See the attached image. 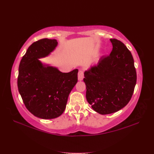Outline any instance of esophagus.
Wrapping results in <instances>:
<instances>
[{
    "mask_svg": "<svg viewBox=\"0 0 154 154\" xmlns=\"http://www.w3.org/2000/svg\"><path fill=\"white\" fill-rule=\"evenodd\" d=\"M84 78V75H83V71L82 70H79L78 72V79L79 81H82Z\"/></svg>",
    "mask_w": 154,
    "mask_h": 154,
    "instance_id": "34e87169",
    "label": "esophagus"
}]
</instances>
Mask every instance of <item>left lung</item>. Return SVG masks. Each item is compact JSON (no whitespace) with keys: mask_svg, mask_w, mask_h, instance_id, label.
Segmentation results:
<instances>
[{"mask_svg":"<svg viewBox=\"0 0 154 154\" xmlns=\"http://www.w3.org/2000/svg\"><path fill=\"white\" fill-rule=\"evenodd\" d=\"M112 50L97 65L85 71L86 98L93 109L109 114L129 103L136 84V71L131 52L122 42L110 39Z\"/></svg>","mask_w":154,"mask_h":154,"instance_id":"left-lung-1","label":"left lung"}]
</instances>
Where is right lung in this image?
Here are the masks:
<instances>
[{
  "instance_id": "add662e5",
  "label": "right lung",
  "mask_w": 154,
  "mask_h": 154,
  "mask_svg": "<svg viewBox=\"0 0 154 154\" xmlns=\"http://www.w3.org/2000/svg\"><path fill=\"white\" fill-rule=\"evenodd\" d=\"M57 45L54 39L34 42L19 65L18 89L23 102L32 114L43 119L61 115L69 94L77 82L78 69L62 73L38 60L48 55Z\"/></svg>"
}]
</instances>
